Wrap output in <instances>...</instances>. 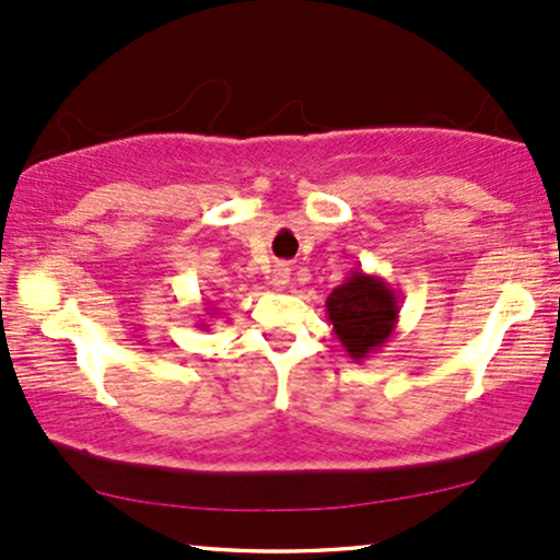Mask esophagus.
<instances>
[{"instance_id": "esophagus-1", "label": "esophagus", "mask_w": 560, "mask_h": 560, "mask_svg": "<svg viewBox=\"0 0 560 560\" xmlns=\"http://www.w3.org/2000/svg\"><path fill=\"white\" fill-rule=\"evenodd\" d=\"M289 281H292V273H289L287 266H276L271 271V284L276 289H287Z\"/></svg>"}]
</instances>
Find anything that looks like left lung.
I'll use <instances>...</instances> for the list:
<instances>
[{
  "label": "left lung",
  "instance_id": "8db88e82",
  "mask_svg": "<svg viewBox=\"0 0 560 560\" xmlns=\"http://www.w3.org/2000/svg\"><path fill=\"white\" fill-rule=\"evenodd\" d=\"M326 315L336 339L354 362L368 360L394 336L399 323V298L375 273L352 271L328 294Z\"/></svg>",
  "mask_w": 560,
  "mask_h": 560
}]
</instances>
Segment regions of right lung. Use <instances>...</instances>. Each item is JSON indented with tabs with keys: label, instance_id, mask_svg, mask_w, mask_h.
<instances>
[{
	"label": "right lung",
	"instance_id": "1",
	"mask_svg": "<svg viewBox=\"0 0 560 560\" xmlns=\"http://www.w3.org/2000/svg\"><path fill=\"white\" fill-rule=\"evenodd\" d=\"M208 310H211V307H208ZM198 326H200V328H208V326H206V323H198Z\"/></svg>",
	"mask_w": 560,
	"mask_h": 560
}]
</instances>
